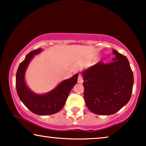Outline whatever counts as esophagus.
Segmentation results:
<instances>
[{"mask_svg":"<svg viewBox=\"0 0 146 146\" xmlns=\"http://www.w3.org/2000/svg\"><path fill=\"white\" fill-rule=\"evenodd\" d=\"M83 82H84L83 78H82V75L80 74L78 76V83H82Z\"/></svg>","mask_w":146,"mask_h":146,"instance_id":"34e87169","label":"esophagus"}]
</instances>
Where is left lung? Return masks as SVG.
<instances>
[{
    "instance_id": "8db88e82",
    "label": "left lung",
    "mask_w": 146,
    "mask_h": 146,
    "mask_svg": "<svg viewBox=\"0 0 146 146\" xmlns=\"http://www.w3.org/2000/svg\"><path fill=\"white\" fill-rule=\"evenodd\" d=\"M111 63L99 62L82 72L84 98L88 108L96 114L116 113L130 99L133 75L128 60L113 50Z\"/></svg>"
}]
</instances>
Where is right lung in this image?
<instances>
[{
  "instance_id": "1",
  "label": "right lung",
  "mask_w": 146,
  "mask_h": 146,
  "mask_svg": "<svg viewBox=\"0 0 146 146\" xmlns=\"http://www.w3.org/2000/svg\"><path fill=\"white\" fill-rule=\"evenodd\" d=\"M38 48L31 51L19 65L16 75L17 94L29 110L35 114L47 115L58 112L64 106L71 90L77 83L78 74L63 80L54 89L44 94H37L30 90L25 83V72L32 58L40 52Z\"/></svg>"
}]
</instances>
